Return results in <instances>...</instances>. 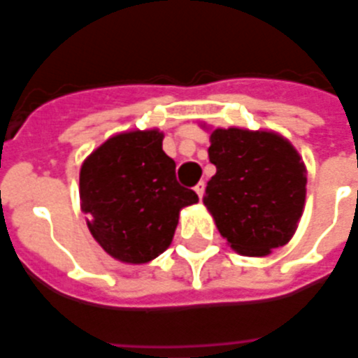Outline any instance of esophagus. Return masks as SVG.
I'll use <instances>...</instances> for the list:
<instances>
[{
  "mask_svg": "<svg viewBox=\"0 0 358 358\" xmlns=\"http://www.w3.org/2000/svg\"><path fill=\"white\" fill-rule=\"evenodd\" d=\"M194 189H195V194L199 195V199H203V195H205V184H203V182H199V184H197Z\"/></svg>",
  "mask_w": 358,
  "mask_h": 358,
  "instance_id": "1",
  "label": "esophagus"
}]
</instances>
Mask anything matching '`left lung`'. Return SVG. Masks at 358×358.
<instances>
[{
    "label": "left lung",
    "instance_id": "obj_1",
    "mask_svg": "<svg viewBox=\"0 0 358 358\" xmlns=\"http://www.w3.org/2000/svg\"><path fill=\"white\" fill-rule=\"evenodd\" d=\"M209 159L217 174L203 203L228 245L266 257L292 240L305 209L307 169L289 140L270 130L215 128Z\"/></svg>",
    "mask_w": 358,
    "mask_h": 358
}]
</instances>
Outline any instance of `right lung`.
Instances as JSON below:
<instances>
[{
  "instance_id": "right-lung-1",
  "label": "right lung",
  "mask_w": 358,
  "mask_h": 358,
  "mask_svg": "<svg viewBox=\"0 0 358 358\" xmlns=\"http://www.w3.org/2000/svg\"><path fill=\"white\" fill-rule=\"evenodd\" d=\"M157 128L113 136L80 169V207L105 253L126 264L153 261L169 249L180 210L199 201L176 182V163Z\"/></svg>"
}]
</instances>
